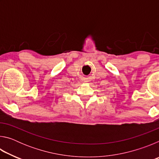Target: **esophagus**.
<instances>
[{"label":"esophagus","mask_w":159,"mask_h":159,"mask_svg":"<svg viewBox=\"0 0 159 159\" xmlns=\"http://www.w3.org/2000/svg\"><path fill=\"white\" fill-rule=\"evenodd\" d=\"M83 81H84V82H88L87 78H83Z\"/></svg>","instance_id":"esophagus-1"}]
</instances>
